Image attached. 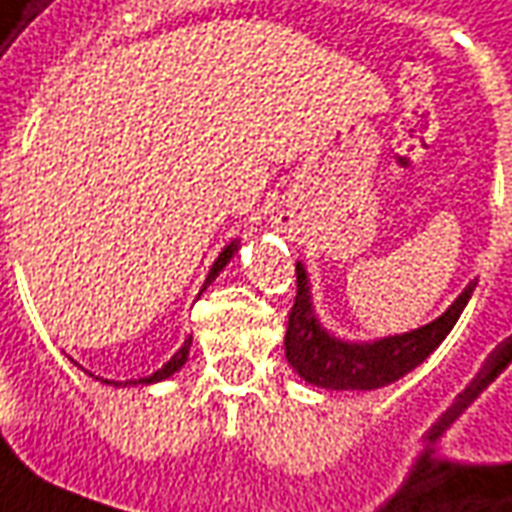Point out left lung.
I'll use <instances>...</instances> for the list:
<instances>
[{
	"instance_id": "obj_1",
	"label": "left lung",
	"mask_w": 512,
	"mask_h": 512,
	"mask_svg": "<svg viewBox=\"0 0 512 512\" xmlns=\"http://www.w3.org/2000/svg\"><path fill=\"white\" fill-rule=\"evenodd\" d=\"M295 273L297 295L284 339L286 361L306 383L328 391H375L405 378L447 339L477 286V278L469 281L441 317L416 331L375 342H347L333 336L317 317L306 267L297 262Z\"/></svg>"
}]
</instances>
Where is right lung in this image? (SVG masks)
<instances>
[{
  "instance_id": "add662e5",
  "label": "right lung",
  "mask_w": 512,
  "mask_h": 512,
  "mask_svg": "<svg viewBox=\"0 0 512 512\" xmlns=\"http://www.w3.org/2000/svg\"><path fill=\"white\" fill-rule=\"evenodd\" d=\"M237 250H239V239H234V242H228L226 248L220 250V256H217L215 264H212V270H209V275H206L204 289L209 284H212V281H215L217 275L223 273V267H226V264L231 262V259H234V253H237ZM204 289H201V292H204ZM190 347H192V336H187V339H184V344H181L179 350L173 353V358H170L168 364H162V369H157V372H154V375H148V378L126 380V383H112V380L96 378V375H90V378L101 380V383H110V386H151V383H159V380H168L170 375H176L181 366L187 364V355H190Z\"/></svg>"
}]
</instances>
